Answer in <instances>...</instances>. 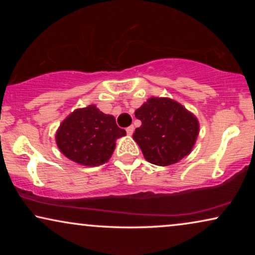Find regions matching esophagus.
I'll return each mask as SVG.
<instances>
[{
    "label": "esophagus",
    "instance_id": "esophagus-1",
    "mask_svg": "<svg viewBox=\"0 0 255 255\" xmlns=\"http://www.w3.org/2000/svg\"><path fill=\"white\" fill-rule=\"evenodd\" d=\"M133 131H134L133 125H131V127H128V128H127V133H128V135H132V134H133Z\"/></svg>",
    "mask_w": 255,
    "mask_h": 255
}]
</instances>
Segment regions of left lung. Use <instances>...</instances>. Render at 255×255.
<instances>
[{
    "label": "left lung",
    "instance_id": "left-lung-1",
    "mask_svg": "<svg viewBox=\"0 0 255 255\" xmlns=\"http://www.w3.org/2000/svg\"><path fill=\"white\" fill-rule=\"evenodd\" d=\"M134 115L141 125L135 128L133 139L148 162L169 166L191 152L200 124L179 102L168 97H151Z\"/></svg>",
    "mask_w": 255,
    "mask_h": 255
}]
</instances>
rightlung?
Segmentation results:
<instances>
[{
	"label": "right lung",
	"instance_id": "1",
	"mask_svg": "<svg viewBox=\"0 0 255 255\" xmlns=\"http://www.w3.org/2000/svg\"><path fill=\"white\" fill-rule=\"evenodd\" d=\"M125 134L114 116L103 114L93 104L68 115L55 133V141L62 154L72 161L100 166L111 158L116 140Z\"/></svg>",
	"mask_w": 255,
	"mask_h": 255
}]
</instances>
